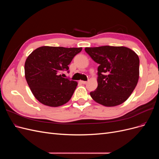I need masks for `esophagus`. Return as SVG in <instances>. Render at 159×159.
<instances>
[{
  "mask_svg": "<svg viewBox=\"0 0 159 159\" xmlns=\"http://www.w3.org/2000/svg\"><path fill=\"white\" fill-rule=\"evenodd\" d=\"M81 84H86L88 83V81H81Z\"/></svg>",
  "mask_w": 159,
  "mask_h": 159,
  "instance_id": "1",
  "label": "esophagus"
}]
</instances>
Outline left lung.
I'll return each mask as SVG.
<instances>
[{
  "instance_id": "8db88e82",
  "label": "left lung",
  "mask_w": 159,
  "mask_h": 159,
  "mask_svg": "<svg viewBox=\"0 0 159 159\" xmlns=\"http://www.w3.org/2000/svg\"><path fill=\"white\" fill-rule=\"evenodd\" d=\"M85 51L99 64L98 88L90 95L104 106L123 103L131 95L139 77V58L132 50L123 46L85 48Z\"/></svg>"
}]
</instances>
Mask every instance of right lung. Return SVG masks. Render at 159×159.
<instances>
[{
  "instance_id": "obj_1",
  "label": "right lung",
  "mask_w": 159,
  "mask_h": 159,
  "mask_svg": "<svg viewBox=\"0 0 159 159\" xmlns=\"http://www.w3.org/2000/svg\"><path fill=\"white\" fill-rule=\"evenodd\" d=\"M81 48L42 46L33 51L25 65V78L34 97L40 103L58 107L71 99L78 83L63 78L68 65Z\"/></svg>"
}]
</instances>
